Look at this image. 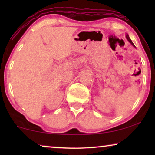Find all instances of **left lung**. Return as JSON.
<instances>
[{
	"label": "left lung",
	"instance_id": "obj_1",
	"mask_svg": "<svg viewBox=\"0 0 155 155\" xmlns=\"http://www.w3.org/2000/svg\"><path fill=\"white\" fill-rule=\"evenodd\" d=\"M126 38H127V39H128V41H129V42H130V43L131 44H132V45H133V46H135V45H134V44H133V42H132V41H131V39H130V37H129V36H128V35H126Z\"/></svg>",
	"mask_w": 155,
	"mask_h": 155
}]
</instances>
